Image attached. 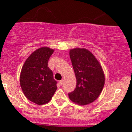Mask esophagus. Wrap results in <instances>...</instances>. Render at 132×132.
<instances>
[{
  "label": "esophagus",
  "mask_w": 132,
  "mask_h": 132,
  "mask_svg": "<svg viewBox=\"0 0 132 132\" xmlns=\"http://www.w3.org/2000/svg\"><path fill=\"white\" fill-rule=\"evenodd\" d=\"M63 83H64V80L63 79H62L61 80L59 81V84H60V85H61V86H62V85L63 84Z\"/></svg>",
  "instance_id": "1"
}]
</instances>
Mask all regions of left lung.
I'll use <instances>...</instances> for the list:
<instances>
[{"instance_id":"obj_1","label":"left lung","mask_w":132,"mask_h":132,"mask_svg":"<svg viewBox=\"0 0 132 132\" xmlns=\"http://www.w3.org/2000/svg\"><path fill=\"white\" fill-rule=\"evenodd\" d=\"M70 56L77 85L74 91L68 93L69 98L80 105L91 103L98 98L104 86L105 76L102 66L87 49H72Z\"/></svg>"}]
</instances>
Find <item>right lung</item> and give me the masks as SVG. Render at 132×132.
<instances>
[{"mask_svg": "<svg viewBox=\"0 0 132 132\" xmlns=\"http://www.w3.org/2000/svg\"><path fill=\"white\" fill-rule=\"evenodd\" d=\"M53 49L42 47L30 54L22 68L20 86L28 100L38 105L50 102L56 91L57 81L48 67Z\"/></svg>", "mask_w": 132, "mask_h": 132, "instance_id": "add662e5", "label": "right lung"}]
</instances>
